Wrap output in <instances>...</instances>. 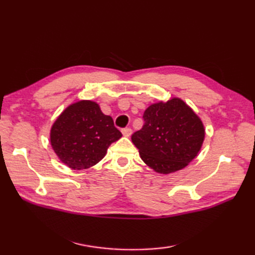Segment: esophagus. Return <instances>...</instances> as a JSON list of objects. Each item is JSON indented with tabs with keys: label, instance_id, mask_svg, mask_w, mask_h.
Segmentation results:
<instances>
[{
	"label": "esophagus",
	"instance_id": "obj_1",
	"mask_svg": "<svg viewBox=\"0 0 255 255\" xmlns=\"http://www.w3.org/2000/svg\"><path fill=\"white\" fill-rule=\"evenodd\" d=\"M122 132L125 137H129V136H131L132 130L130 128H124V129H122Z\"/></svg>",
	"mask_w": 255,
	"mask_h": 255
}]
</instances>
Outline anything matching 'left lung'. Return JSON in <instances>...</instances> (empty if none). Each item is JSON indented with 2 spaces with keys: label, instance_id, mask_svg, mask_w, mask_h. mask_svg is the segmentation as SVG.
I'll return each mask as SVG.
<instances>
[{
  "label": "left lung",
  "instance_id": "obj_1",
  "mask_svg": "<svg viewBox=\"0 0 255 255\" xmlns=\"http://www.w3.org/2000/svg\"><path fill=\"white\" fill-rule=\"evenodd\" d=\"M143 126L131 136L145 164L162 174L185 167L199 152L205 129L199 117L180 99L149 106Z\"/></svg>",
  "mask_w": 255,
  "mask_h": 255
}]
</instances>
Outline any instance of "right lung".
<instances>
[{
  "label": "right lung",
  "instance_id": "add662e5",
  "mask_svg": "<svg viewBox=\"0 0 255 255\" xmlns=\"http://www.w3.org/2000/svg\"><path fill=\"white\" fill-rule=\"evenodd\" d=\"M122 137L113 118L102 113L99 104L80 101L66 108L50 131L52 149L73 170L93 166L104 158L107 148Z\"/></svg>",
  "mask_w": 255,
  "mask_h": 255
}]
</instances>
